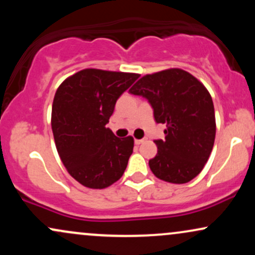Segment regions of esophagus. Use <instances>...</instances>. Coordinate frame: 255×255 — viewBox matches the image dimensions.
<instances>
[{
    "mask_svg": "<svg viewBox=\"0 0 255 255\" xmlns=\"http://www.w3.org/2000/svg\"><path fill=\"white\" fill-rule=\"evenodd\" d=\"M146 137H142V139H135L134 140V142H135V145H140V144H142V142H145L146 141Z\"/></svg>",
    "mask_w": 255,
    "mask_h": 255,
    "instance_id": "esophagus-1",
    "label": "esophagus"
}]
</instances>
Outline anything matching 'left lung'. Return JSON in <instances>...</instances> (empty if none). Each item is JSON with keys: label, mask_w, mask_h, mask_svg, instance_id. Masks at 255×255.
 I'll return each instance as SVG.
<instances>
[{"label": "left lung", "mask_w": 255, "mask_h": 255, "mask_svg": "<svg viewBox=\"0 0 255 255\" xmlns=\"http://www.w3.org/2000/svg\"><path fill=\"white\" fill-rule=\"evenodd\" d=\"M153 109L157 124L166 125L165 139L156 140L157 154L148 160L154 176L187 183L203 170L216 136L211 95L197 78L178 68L147 74L129 90Z\"/></svg>", "instance_id": "left-lung-1"}]
</instances>
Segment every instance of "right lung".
I'll list each match as a JSON object with an SVG mask.
<instances>
[{
	"label": "right lung",
	"instance_id": "add662e5",
	"mask_svg": "<svg viewBox=\"0 0 255 255\" xmlns=\"http://www.w3.org/2000/svg\"><path fill=\"white\" fill-rule=\"evenodd\" d=\"M139 74L87 68L67 78L55 93L51 128L67 171L87 188L103 189L121 178L134 147L105 125L116 101Z\"/></svg>",
	"mask_w": 255,
	"mask_h": 255
}]
</instances>
